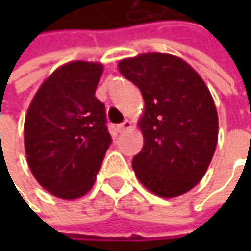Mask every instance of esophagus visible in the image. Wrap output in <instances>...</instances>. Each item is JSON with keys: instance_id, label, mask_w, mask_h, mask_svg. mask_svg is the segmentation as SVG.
Instances as JSON below:
<instances>
[{"instance_id": "1", "label": "esophagus", "mask_w": 251, "mask_h": 251, "mask_svg": "<svg viewBox=\"0 0 251 251\" xmlns=\"http://www.w3.org/2000/svg\"><path fill=\"white\" fill-rule=\"evenodd\" d=\"M132 128V123L130 120H126L124 123H121L120 126H117V131L119 132H126Z\"/></svg>"}]
</instances>
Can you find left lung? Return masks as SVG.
Listing matches in <instances>:
<instances>
[{
  "label": "left lung",
  "mask_w": 251,
  "mask_h": 251,
  "mask_svg": "<svg viewBox=\"0 0 251 251\" xmlns=\"http://www.w3.org/2000/svg\"><path fill=\"white\" fill-rule=\"evenodd\" d=\"M119 71L144 98L138 120L144 147L132 159L141 184L165 198L196 187L207 173L218 142V113L198 73L180 57L138 54Z\"/></svg>",
  "instance_id": "8db88e82"
}]
</instances>
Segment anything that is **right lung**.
Here are the masks:
<instances>
[{
	"label": "right lung",
	"instance_id": "right-lung-1",
	"mask_svg": "<svg viewBox=\"0 0 251 251\" xmlns=\"http://www.w3.org/2000/svg\"><path fill=\"white\" fill-rule=\"evenodd\" d=\"M103 64L71 61L50 74L25 117V153L37 183L63 200L95 184L111 138L95 91Z\"/></svg>",
	"mask_w": 251,
	"mask_h": 251
}]
</instances>
